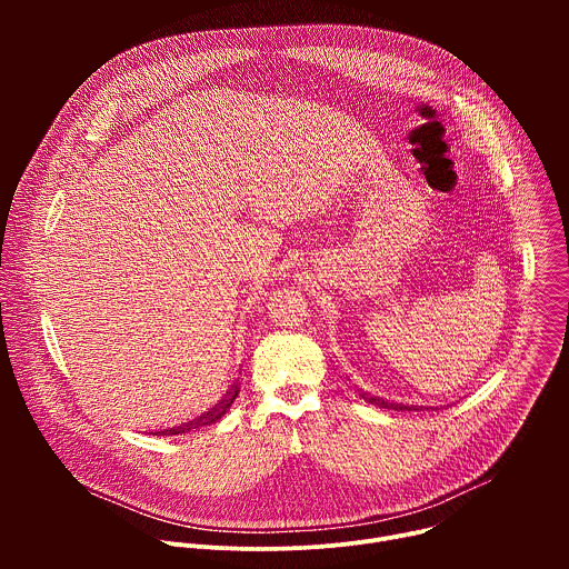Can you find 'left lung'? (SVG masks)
<instances>
[{"instance_id":"left-lung-1","label":"left lung","mask_w":569,"mask_h":569,"mask_svg":"<svg viewBox=\"0 0 569 569\" xmlns=\"http://www.w3.org/2000/svg\"><path fill=\"white\" fill-rule=\"evenodd\" d=\"M362 398H365L367 402H371V405H378V408H382V410H393V412L408 410V408H405V405H398V402H389V400H385V398H378V396H369V393H362Z\"/></svg>"}]
</instances>
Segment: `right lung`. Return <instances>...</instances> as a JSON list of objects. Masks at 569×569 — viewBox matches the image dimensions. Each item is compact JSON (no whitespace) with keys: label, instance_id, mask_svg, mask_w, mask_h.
Segmentation results:
<instances>
[{"label":"right lung","instance_id":"1","mask_svg":"<svg viewBox=\"0 0 569 569\" xmlns=\"http://www.w3.org/2000/svg\"><path fill=\"white\" fill-rule=\"evenodd\" d=\"M238 391H240V387H238V385H233V387H231V391H227V396L216 405V408H211L207 415H202V417H198V419H193V421H189V423H184V426L169 428V430H161V432H154V435H157V437H161V435H182V432H191V430H196V428L211 426V423L220 421V419L227 415V410L231 408V402L236 400Z\"/></svg>","mask_w":569,"mask_h":569}]
</instances>
